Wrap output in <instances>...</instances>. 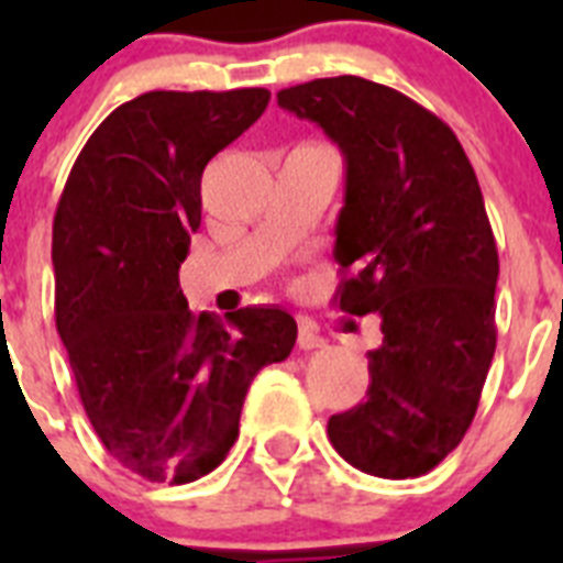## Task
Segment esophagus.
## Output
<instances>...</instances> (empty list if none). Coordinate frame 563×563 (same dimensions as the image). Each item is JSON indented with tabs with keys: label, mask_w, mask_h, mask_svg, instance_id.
<instances>
[{
	"label": "esophagus",
	"mask_w": 563,
	"mask_h": 563,
	"mask_svg": "<svg viewBox=\"0 0 563 563\" xmlns=\"http://www.w3.org/2000/svg\"><path fill=\"white\" fill-rule=\"evenodd\" d=\"M318 346H324V338L318 335L312 321L301 318V321H298V350L310 352V350H318Z\"/></svg>",
	"instance_id": "1"
}]
</instances>
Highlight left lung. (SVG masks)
<instances>
[{
    "mask_svg": "<svg viewBox=\"0 0 563 563\" xmlns=\"http://www.w3.org/2000/svg\"><path fill=\"white\" fill-rule=\"evenodd\" d=\"M346 166L332 256L350 316H380L369 389L327 422L332 449L383 479L429 474L465 437L496 352L499 253L456 134L411 98L357 76L278 92Z\"/></svg>",
    "mask_w": 563,
    "mask_h": 563,
    "instance_id": "obj_1",
    "label": "left lung"
}]
</instances>
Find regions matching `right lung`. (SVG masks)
Wrapping results in <instances>:
<instances>
[{"label": "right lung", "mask_w": 563, "mask_h": 563, "mask_svg": "<svg viewBox=\"0 0 563 563\" xmlns=\"http://www.w3.org/2000/svg\"><path fill=\"white\" fill-rule=\"evenodd\" d=\"M271 92H146L92 132L53 220L56 327L103 449L148 482L211 474L239 437L251 380L292 352L278 307L194 316L180 265L208 161Z\"/></svg>", "instance_id": "1"}]
</instances>
